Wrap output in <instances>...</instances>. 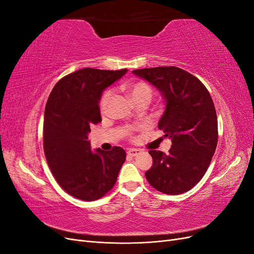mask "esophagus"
<instances>
[{"label":"esophagus","mask_w":254,"mask_h":254,"mask_svg":"<svg viewBox=\"0 0 254 254\" xmlns=\"http://www.w3.org/2000/svg\"><path fill=\"white\" fill-rule=\"evenodd\" d=\"M141 152H142V150H141V149H137V148H130V149L127 151L128 155L131 156V157L139 156Z\"/></svg>","instance_id":"obj_1"}]
</instances>
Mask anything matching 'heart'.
Returning <instances> with one entry per match:
<instances>
[{
	"mask_svg": "<svg viewBox=\"0 0 254 254\" xmlns=\"http://www.w3.org/2000/svg\"><path fill=\"white\" fill-rule=\"evenodd\" d=\"M122 89L124 90L125 93L130 97V99H131L134 104H137L140 102L148 103L152 96L151 88L149 87V84H147L144 81H134V82L123 84ZM111 95H112L111 91H107L103 95L101 103H99V108H101L102 113L106 112Z\"/></svg>",
	"mask_w": 254,
	"mask_h": 254,
	"instance_id": "b5f03b06",
	"label": "heart"
}]
</instances>
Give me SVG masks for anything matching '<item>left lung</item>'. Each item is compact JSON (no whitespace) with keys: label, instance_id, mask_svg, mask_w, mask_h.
Returning a JSON list of instances; mask_svg holds the SVG:
<instances>
[{"label":"left lung","instance_id":"1","mask_svg":"<svg viewBox=\"0 0 254 254\" xmlns=\"http://www.w3.org/2000/svg\"><path fill=\"white\" fill-rule=\"evenodd\" d=\"M163 96L165 109L158 127L172 140L170 152L149 150L152 166L145 173L161 193H186L201 180L216 149L217 117L212 97L194 75L177 66L132 71Z\"/></svg>","mask_w":254,"mask_h":254}]
</instances>
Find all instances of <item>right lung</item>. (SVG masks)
I'll list each match as a JSON object with an SVG mask.
<instances>
[{
	"instance_id": "add662e5",
	"label": "right lung",
	"mask_w": 254,
	"mask_h": 254,
	"mask_svg": "<svg viewBox=\"0 0 254 254\" xmlns=\"http://www.w3.org/2000/svg\"><path fill=\"white\" fill-rule=\"evenodd\" d=\"M126 72L81 68L55 84L45 106V158L59 186L81 200L93 201L109 191L126 160L121 147L91 150L88 141L90 127L102 122L103 91Z\"/></svg>"
}]
</instances>
